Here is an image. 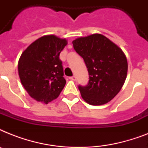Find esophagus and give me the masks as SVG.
Returning a JSON list of instances; mask_svg holds the SVG:
<instances>
[{
    "label": "esophagus",
    "instance_id": "34e87169",
    "mask_svg": "<svg viewBox=\"0 0 148 148\" xmlns=\"http://www.w3.org/2000/svg\"><path fill=\"white\" fill-rule=\"evenodd\" d=\"M70 80H71V81H76V77L74 76H72V77H69Z\"/></svg>",
    "mask_w": 148,
    "mask_h": 148
}]
</instances>
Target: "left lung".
<instances>
[{
	"label": "left lung",
	"instance_id": "1",
	"mask_svg": "<svg viewBox=\"0 0 148 148\" xmlns=\"http://www.w3.org/2000/svg\"><path fill=\"white\" fill-rule=\"evenodd\" d=\"M89 74L88 85L78 86L81 97L91 105H102L119 93L126 80L127 61L121 48L105 36L94 34L73 40Z\"/></svg>",
	"mask_w": 148,
	"mask_h": 148
}]
</instances>
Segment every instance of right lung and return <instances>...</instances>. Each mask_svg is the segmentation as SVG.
Masks as SVG:
<instances>
[{"label": "right lung", "instance_id": "add662e5", "mask_svg": "<svg viewBox=\"0 0 148 148\" xmlns=\"http://www.w3.org/2000/svg\"><path fill=\"white\" fill-rule=\"evenodd\" d=\"M67 45L66 39L45 35L22 53L18 61L20 79L28 95L37 101L47 104L64 88L66 81L59 55Z\"/></svg>", "mask_w": 148, "mask_h": 148}]
</instances>
